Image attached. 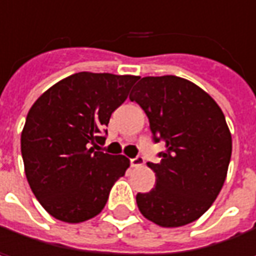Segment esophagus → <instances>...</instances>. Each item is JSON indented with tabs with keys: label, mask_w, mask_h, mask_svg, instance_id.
Returning a JSON list of instances; mask_svg holds the SVG:
<instances>
[{
	"label": "esophagus",
	"mask_w": 256,
	"mask_h": 256,
	"mask_svg": "<svg viewBox=\"0 0 256 256\" xmlns=\"http://www.w3.org/2000/svg\"><path fill=\"white\" fill-rule=\"evenodd\" d=\"M145 162H144V157L142 156H136V157H133V158H130V166L132 168H139V166H142Z\"/></svg>",
	"instance_id": "1"
}]
</instances>
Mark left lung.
I'll return each mask as SVG.
<instances>
[{
	"instance_id": "8db88e82",
	"label": "left lung",
	"mask_w": 256,
	"mask_h": 256,
	"mask_svg": "<svg viewBox=\"0 0 256 256\" xmlns=\"http://www.w3.org/2000/svg\"><path fill=\"white\" fill-rule=\"evenodd\" d=\"M146 114L154 142H163L158 163H148L157 185L138 192L140 214L162 227L198 220L218 197L231 158V133L218 104L194 82L144 77L130 93Z\"/></svg>"
}]
</instances>
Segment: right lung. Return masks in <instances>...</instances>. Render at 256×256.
<instances>
[{"instance_id": "add662e5", "label": "right lung", "mask_w": 256, "mask_h": 256, "mask_svg": "<svg viewBox=\"0 0 256 256\" xmlns=\"http://www.w3.org/2000/svg\"><path fill=\"white\" fill-rule=\"evenodd\" d=\"M138 77L78 72L44 92L28 112L20 138L26 179L41 206L64 222H82L106 204L130 166L100 151L111 114Z\"/></svg>"}]
</instances>
